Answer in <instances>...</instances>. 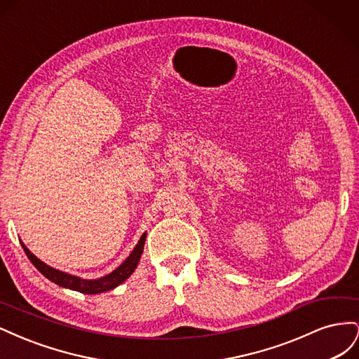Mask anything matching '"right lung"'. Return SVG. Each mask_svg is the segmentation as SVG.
I'll return each instance as SVG.
<instances>
[{"label": "right lung", "instance_id": "1", "mask_svg": "<svg viewBox=\"0 0 359 359\" xmlns=\"http://www.w3.org/2000/svg\"><path fill=\"white\" fill-rule=\"evenodd\" d=\"M145 238H147V233L140 236V240L136 244V247L133 248V252L130 253V256L124 260V262L116 269H114L111 274H107L102 278H95V280H85V278L76 277V276H72L67 273H62V271H58L55 268L46 265L45 262H41L39 257H36L29 252V250L25 247V244H22V248H24L25 255L28 256V259L31 260V264L34 265L43 276L49 278L50 281H53L55 285L76 290V292H81V293H88V295H95V293L111 290V289L116 287L118 285H121L123 281H126L130 276L135 273V269L139 264V259H140V256H142V252H144Z\"/></svg>", "mask_w": 359, "mask_h": 359}]
</instances>
